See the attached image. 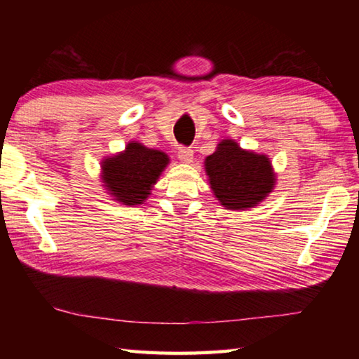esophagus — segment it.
<instances>
[{"instance_id":"34e87169","label":"esophagus","mask_w":359,"mask_h":359,"mask_svg":"<svg viewBox=\"0 0 359 359\" xmlns=\"http://www.w3.org/2000/svg\"><path fill=\"white\" fill-rule=\"evenodd\" d=\"M179 160L182 163H191L193 161L191 147H179Z\"/></svg>"}]
</instances>
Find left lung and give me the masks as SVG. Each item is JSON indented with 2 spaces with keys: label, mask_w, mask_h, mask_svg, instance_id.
<instances>
[{
  "label": "left lung",
  "mask_w": 359,
  "mask_h": 359,
  "mask_svg": "<svg viewBox=\"0 0 359 359\" xmlns=\"http://www.w3.org/2000/svg\"><path fill=\"white\" fill-rule=\"evenodd\" d=\"M205 172L215 198L233 210L258 204L272 191L276 182L269 158L242 150L231 139H224L205 158Z\"/></svg>",
  "instance_id": "1"
}]
</instances>
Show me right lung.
Listing matches in <instances>:
<instances>
[{
    "label": "right lung",
    "instance_id": "1",
    "mask_svg": "<svg viewBox=\"0 0 359 359\" xmlns=\"http://www.w3.org/2000/svg\"><path fill=\"white\" fill-rule=\"evenodd\" d=\"M169 163L166 154L130 142L123 154L102 161V180L112 196L126 205L144 204Z\"/></svg>",
    "mask_w": 359,
    "mask_h": 359
}]
</instances>
